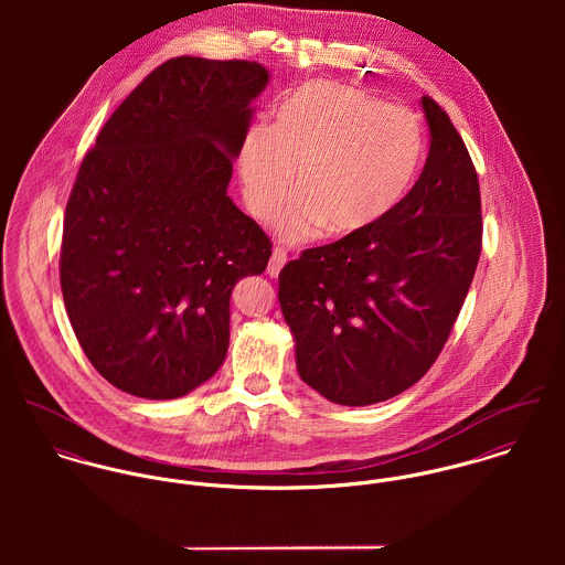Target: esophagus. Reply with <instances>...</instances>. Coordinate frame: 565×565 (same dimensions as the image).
<instances>
[{
	"instance_id": "obj_1",
	"label": "esophagus",
	"mask_w": 565,
	"mask_h": 565,
	"mask_svg": "<svg viewBox=\"0 0 565 565\" xmlns=\"http://www.w3.org/2000/svg\"><path fill=\"white\" fill-rule=\"evenodd\" d=\"M285 263H287V252H285L282 247H274L271 258H269V265H267V274L276 278V276L280 274V269L285 267Z\"/></svg>"
}]
</instances>
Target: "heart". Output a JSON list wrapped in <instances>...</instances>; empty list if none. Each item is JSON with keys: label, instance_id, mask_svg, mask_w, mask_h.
I'll return each mask as SVG.
<instances>
[{"label": "heart", "instance_id": "b5f03b06", "mask_svg": "<svg viewBox=\"0 0 565 565\" xmlns=\"http://www.w3.org/2000/svg\"><path fill=\"white\" fill-rule=\"evenodd\" d=\"M424 154L417 117L339 82H307L276 110L271 128H252L239 152L243 195L260 222L296 198L280 233L302 242L363 233L411 189Z\"/></svg>", "mask_w": 565, "mask_h": 565}]
</instances>
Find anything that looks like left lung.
<instances>
[{"instance_id":"1","label":"left lung","mask_w":565,"mask_h":565,"mask_svg":"<svg viewBox=\"0 0 565 565\" xmlns=\"http://www.w3.org/2000/svg\"><path fill=\"white\" fill-rule=\"evenodd\" d=\"M426 164L403 202L372 228L289 260L278 300L302 381L330 403L390 401L437 361L472 285L481 242L475 162L428 95Z\"/></svg>"}]
</instances>
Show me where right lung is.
Wrapping results in <instances>:
<instances>
[{"label":"right lung","instance_id":"obj_1","mask_svg":"<svg viewBox=\"0 0 565 565\" xmlns=\"http://www.w3.org/2000/svg\"><path fill=\"white\" fill-rule=\"evenodd\" d=\"M269 74L254 61L169 58L119 104L82 161L61 287L90 365L171 401L226 359L231 294L271 242L226 189Z\"/></svg>","mask_w":565,"mask_h":565}]
</instances>
